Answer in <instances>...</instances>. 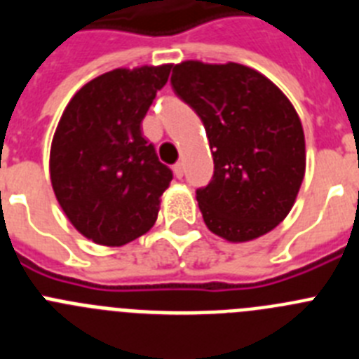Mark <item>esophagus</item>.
<instances>
[{"label": "esophagus", "instance_id": "obj_1", "mask_svg": "<svg viewBox=\"0 0 359 359\" xmlns=\"http://www.w3.org/2000/svg\"><path fill=\"white\" fill-rule=\"evenodd\" d=\"M172 170H174V176L183 177V163H182V161H177V163L172 167Z\"/></svg>", "mask_w": 359, "mask_h": 359}]
</instances>
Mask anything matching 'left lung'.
<instances>
[{
  "label": "left lung",
  "mask_w": 359,
  "mask_h": 359,
  "mask_svg": "<svg viewBox=\"0 0 359 359\" xmlns=\"http://www.w3.org/2000/svg\"><path fill=\"white\" fill-rule=\"evenodd\" d=\"M177 97L201 118L214 156L210 183L196 190L205 224L244 243L284 221L306 172V140L293 104L248 66L185 61L172 69Z\"/></svg>",
  "instance_id": "obj_1"
}]
</instances>
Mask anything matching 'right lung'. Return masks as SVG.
<instances>
[{"mask_svg": "<svg viewBox=\"0 0 359 359\" xmlns=\"http://www.w3.org/2000/svg\"><path fill=\"white\" fill-rule=\"evenodd\" d=\"M172 65L118 68L73 95L55 129L50 177L55 198L82 236L122 246L156 223L172 170L142 135Z\"/></svg>", "mask_w": 359, "mask_h": 359, "instance_id": "add662e5", "label": "right lung"}]
</instances>
